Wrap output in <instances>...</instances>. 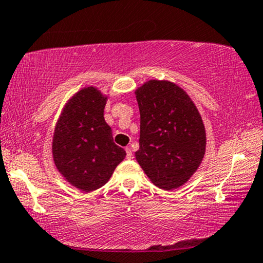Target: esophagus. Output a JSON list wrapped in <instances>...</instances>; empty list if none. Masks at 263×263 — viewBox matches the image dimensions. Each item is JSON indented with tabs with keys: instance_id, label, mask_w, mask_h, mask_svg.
<instances>
[{
	"instance_id": "obj_1",
	"label": "esophagus",
	"mask_w": 263,
	"mask_h": 263,
	"mask_svg": "<svg viewBox=\"0 0 263 263\" xmlns=\"http://www.w3.org/2000/svg\"><path fill=\"white\" fill-rule=\"evenodd\" d=\"M125 152H127V159H133V152L130 151V148H129V147L125 148Z\"/></svg>"
}]
</instances>
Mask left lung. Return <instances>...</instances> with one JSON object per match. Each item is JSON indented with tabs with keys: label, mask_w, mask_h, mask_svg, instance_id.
<instances>
[{
	"label": "left lung",
	"mask_w": 263,
	"mask_h": 263,
	"mask_svg": "<svg viewBox=\"0 0 263 263\" xmlns=\"http://www.w3.org/2000/svg\"><path fill=\"white\" fill-rule=\"evenodd\" d=\"M140 110V166L160 189L188 181L200 166L206 132L189 96L170 81L151 80L136 89Z\"/></svg>",
	"instance_id": "8db88e82"
}]
</instances>
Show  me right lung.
I'll return each instance as SVG.
<instances>
[{
    "label": "right lung",
    "instance_id": "add662e5",
    "mask_svg": "<svg viewBox=\"0 0 263 263\" xmlns=\"http://www.w3.org/2000/svg\"><path fill=\"white\" fill-rule=\"evenodd\" d=\"M106 99L96 87L82 88L68 100L53 133L57 170L86 193L105 184L127 154L104 120Z\"/></svg>",
    "mask_w": 263,
    "mask_h": 263
}]
</instances>
